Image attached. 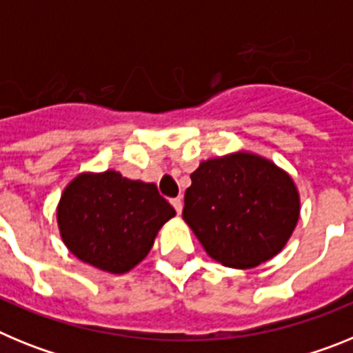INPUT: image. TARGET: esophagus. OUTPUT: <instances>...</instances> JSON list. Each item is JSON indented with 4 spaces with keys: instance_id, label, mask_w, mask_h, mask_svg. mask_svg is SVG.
<instances>
[{
    "instance_id": "1",
    "label": "esophagus",
    "mask_w": 353,
    "mask_h": 353,
    "mask_svg": "<svg viewBox=\"0 0 353 353\" xmlns=\"http://www.w3.org/2000/svg\"><path fill=\"white\" fill-rule=\"evenodd\" d=\"M171 205H173L174 210L179 212V214H182V208H183L182 198H173V199H171Z\"/></svg>"
}]
</instances>
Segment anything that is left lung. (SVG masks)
<instances>
[{"instance_id": "1", "label": "left lung", "mask_w": 353, "mask_h": 353, "mask_svg": "<svg viewBox=\"0 0 353 353\" xmlns=\"http://www.w3.org/2000/svg\"><path fill=\"white\" fill-rule=\"evenodd\" d=\"M182 217L208 256L251 269L285 248L301 214L292 176L249 152L208 159L191 174Z\"/></svg>"}]
</instances>
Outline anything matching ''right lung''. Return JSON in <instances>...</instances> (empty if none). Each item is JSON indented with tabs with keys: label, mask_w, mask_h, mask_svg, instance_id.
<instances>
[{
	"label": "right lung",
	"mask_w": 353,
	"mask_h": 353,
	"mask_svg": "<svg viewBox=\"0 0 353 353\" xmlns=\"http://www.w3.org/2000/svg\"><path fill=\"white\" fill-rule=\"evenodd\" d=\"M174 214L155 183L129 180L113 170L77 174L56 210L68 251L111 274L129 272L145 260L162 224Z\"/></svg>",
	"instance_id": "obj_1"
}]
</instances>
